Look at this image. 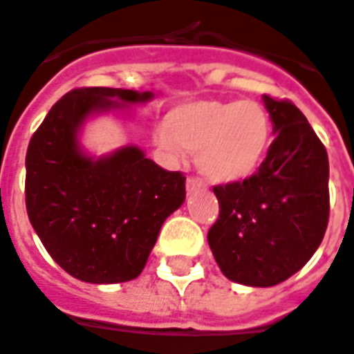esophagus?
Returning a JSON list of instances; mask_svg holds the SVG:
<instances>
[{"label":"esophagus","mask_w":354,"mask_h":354,"mask_svg":"<svg viewBox=\"0 0 354 354\" xmlns=\"http://www.w3.org/2000/svg\"><path fill=\"white\" fill-rule=\"evenodd\" d=\"M185 189H187V195H193V193H196V191L206 189V185H204V182H202L201 178L189 176L187 182H185Z\"/></svg>","instance_id":"obj_1"}]
</instances>
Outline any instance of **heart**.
Instances as JSON below:
<instances>
[{"label": "heart", "instance_id": "obj_1", "mask_svg": "<svg viewBox=\"0 0 354 354\" xmlns=\"http://www.w3.org/2000/svg\"><path fill=\"white\" fill-rule=\"evenodd\" d=\"M153 141L171 161L196 153L201 172L215 183L243 182L266 161L273 124L252 100H196L167 113Z\"/></svg>", "mask_w": 354, "mask_h": 354}]
</instances>
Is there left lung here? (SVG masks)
<instances>
[{"mask_svg":"<svg viewBox=\"0 0 354 354\" xmlns=\"http://www.w3.org/2000/svg\"><path fill=\"white\" fill-rule=\"evenodd\" d=\"M274 141L256 174L213 187L219 219L207 232L226 279L252 288L284 282L303 269L328 225V156L306 117L288 100L263 94Z\"/></svg>","mask_w":354,"mask_h":354,"instance_id":"obj_1","label":"left lung"}]
</instances>
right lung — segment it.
Returning <instances> with one entry per match:
<instances>
[{"mask_svg": "<svg viewBox=\"0 0 354 354\" xmlns=\"http://www.w3.org/2000/svg\"><path fill=\"white\" fill-rule=\"evenodd\" d=\"M150 91L74 88L53 105L26 156V207L37 236L74 279H137L159 230L185 201V178L156 165L135 145L91 156L80 135L88 118L147 104Z\"/></svg>", "mask_w": 354, "mask_h": 354, "instance_id": "add662e5", "label": "right lung"}]
</instances>
